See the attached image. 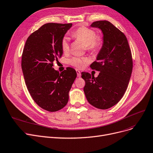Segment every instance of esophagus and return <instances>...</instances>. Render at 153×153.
I'll return each mask as SVG.
<instances>
[{
	"label": "esophagus",
	"instance_id": "34e87169",
	"mask_svg": "<svg viewBox=\"0 0 153 153\" xmlns=\"http://www.w3.org/2000/svg\"><path fill=\"white\" fill-rule=\"evenodd\" d=\"M76 72H77V77H81V71L78 70V69H76Z\"/></svg>",
	"mask_w": 153,
	"mask_h": 153
}]
</instances>
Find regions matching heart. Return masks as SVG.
Masks as SVG:
<instances>
[{"instance_id":"1","label":"heart","mask_w":153,"mask_h":153,"mask_svg":"<svg viewBox=\"0 0 153 153\" xmlns=\"http://www.w3.org/2000/svg\"><path fill=\"white\" fill-rule=\"evenodd\" d=\"M72 36L80 40L85 44L86 50L88 52L95 53L101 49L102 44V38L101 36L96 35L94 30L92 29L81 27L72 33ZM61 49L64 53H68L69 50V39L64 36L61 40ZM89 59L86 57H73L69 60V63L74 67L82 68L88 63Z\"/></svg>"}]
</instances>
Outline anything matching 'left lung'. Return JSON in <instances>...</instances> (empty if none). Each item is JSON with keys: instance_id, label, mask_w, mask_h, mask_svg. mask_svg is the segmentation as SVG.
Returning <instances> with one entry per match:
<instances>
[{"instance_id": "1", "label": "left lung", "mask_w": 153, "mask_h": 153, "mask_svg": "<svg viewBox=\"0 0 153 153\" xmlns=\"http://www.w3.org/2000/svg\"><path fill=\"white\" fill-rule=\"evenodd\" d=\"M91 27L101 29L104 43L97 61L90 65L100 72L98 76L81 73L85 82L84 91L89 104L107 109L120 101L127 89L133 65L131 51L124 33L110 22L96 21Z\"/></svg>"}]
</instances>
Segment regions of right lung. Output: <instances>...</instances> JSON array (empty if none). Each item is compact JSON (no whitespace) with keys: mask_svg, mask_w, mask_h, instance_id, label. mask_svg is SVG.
I'll list each match as a JSON object with an SVG mask.
<instances>
[{"mask_svg":"<svg viewBox=\"0 0 153 153\" xmlns=\"http://www.w3.org/2000/svg\"><path fill=\"white\" fill-rule=\"evenodd\" d=\"M72 24L47 23L29 36L22 55L21 67L26 86L41 108L56 112L69 100V92L77 76L74 69L59 73L53 62L62 55L61 40Z\"/></svg>","mask_w":153,"mask_h":153,"instance_id":"obj_1","label":"right lung"}]
</instances>
